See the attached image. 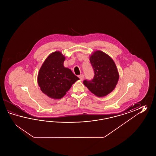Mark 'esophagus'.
I'll return each mask as SVG.
<instances>
[{"mask_svg":"<svg viewBox=\"0 0 156 156\" xmlns=\"http://www.w3.org/2000/svg\"><path fill=\"white\" fill-rule=\"evenodd\" d=\"M79 77L80 80L83 81V78H84V76H83V75L81 74V75H79Z\"/></svg>","mask_w":156,"mask_h":156,"instance_id":"34e87169","label":"esophagus"}]
</instances>
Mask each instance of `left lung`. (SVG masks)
I'll list each match as a JSON object with an SVG mask.
<instances>
[{"mask_svg": "<svg viewBox=\"0 0 156 156\" xmlns=\"http://www.w3.org/2000/svg\"><path fill=\"white\" fill-rule=\"evenodd\" d=\"M90 61L94 76L91 80H85L83 83L96 96H106L115 89L119 80L115 63L109 55L101 51L94 52L90 57Z\"/></svg>", "mask_w": 156, "mask_h": 156, "instance_id": "1", "label": "left lung"}]
</instances>
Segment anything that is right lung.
<instances>
[{"label":"right lung","instance_id":"add662e5","mask_svg":"<svg viewBox=\"0 0 156 156\" xmlns=\"http://www.w3.org/2000/svg\"><path fill=\"white\" fill-rule=\"evenodd\" d=\"M65 57L56 51L47 57L40 68L37 81L41 91L54 99H61L79 78L63 66Z\"/></svg>","mask_w":156,"mask_h":156}]
</instances>
